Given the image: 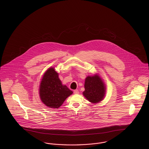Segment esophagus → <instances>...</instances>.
Segmentation results:
<instances>
[{
    "mask_svg": "<svg viewBox=\"0 0 149 149\" xmlns=\"http://www.w3.org/2000/svg\"><path fill=\"white\" fill-rule=\"evenodd\" d=\"M74 93L75 94H78L79 92V91H78V89H76V90H74Z\"/></svg>",
    "mask_w": 149,
    "mask_h": 149,
    "instance_id": "1",
    "label": "esophagus"
}]
</instances>
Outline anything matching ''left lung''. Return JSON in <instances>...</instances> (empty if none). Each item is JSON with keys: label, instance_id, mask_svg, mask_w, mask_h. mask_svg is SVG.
Listing matches in <instances>:
<instances>
[{"label": "left lung", "instance_id": "obj_1", "mask_svg": "<svg viewBox=\"0 0 149 149\" xmlns=\"http://www.w3.org/2000/svg\"><path fill=\"white\" fill-rule=\"evenodd\" d=\"M85 91L83 95L89 102L96 103L100 102L105 94V87L99 77L88 76L85 79Z\"/></svg>", "mask_w": 149, "mask_h": 149}]
</instances>
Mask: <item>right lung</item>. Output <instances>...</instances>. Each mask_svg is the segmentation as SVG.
Returning a JSON list of instances; mask_svg holds the SVG:
<instances>
[{"instance_id": "add662e5", "label": "right lung", "mask_w": 149, "mask_h": 149, "mask_svg": "<svg viewBox=\"0 0 149 149\" xmlns=\"http://www.w3.org/2000/svg\"><path fill=\"white\" fill-rule=\"evenodd\" d=\"M72 92L63 85L56 71L52 68L43 75L40 88V95L43 103L50 108H58Z\"/></svg>"}]
</instances>
